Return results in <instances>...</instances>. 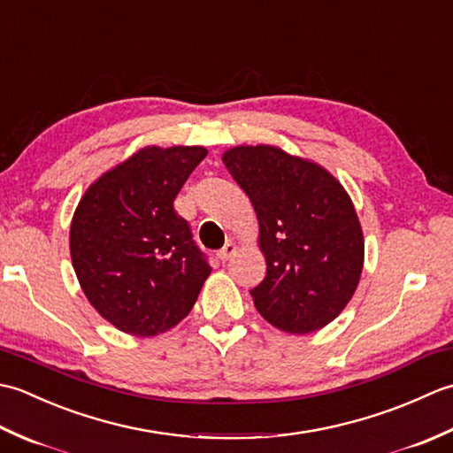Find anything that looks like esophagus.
Returning a JSON list of instances; mask_svg holds the SVG:
<instances>
[{
    "mask_svg": "<svg viewBox=\"0 0 453 453\" xmlns=\"http://www.w3.org/2000/svg\"><path fill=\"white\" fill-rule=\"evenodd\" d=\"M234 253H235V245L234 243H226L224 247L219 249L218 251V258L221 263H226V261H229V258L234 257Z\"/></svg>",
    "mask_w": 453,
    "mask_h": 453,
    "instance_id": "esophagus-1",
    "label": "esophagus"
}]
</instances>
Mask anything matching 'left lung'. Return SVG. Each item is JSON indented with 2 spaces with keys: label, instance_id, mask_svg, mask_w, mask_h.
I'll use <instances>...</instances> for the list:
<instances>
[{
  "label": "left lung",
  "instance_id": "obj_1",
  "mask_svg": "<svg viewBox=\"0 0 453 453\" xmlns=\"http://www.w3.org/2000/svg\"><path fill=\"white\" fill-rule=\"evenodd\" d=\"M224 163L253 202L266 257L251 290L276 329L307 334L339 315L358 286L362 227L350 196L329 171L274 146H239Z\"/></svg>",
  "mask_w": 453,
  "mask_h": 453
}]
</instances>
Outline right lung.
I'll return each instance as SVG.
<instances>
[{"label":"right lung","mask_w":453,"mask_h":453,"mask_svg":"<svg viewBox=\"0 0 453 453\" xmlns=\"http://www.w3.org/2000/svg\"><path fill=\"white\" fill-rule=\"evenodd\" d=\"M206 156L200 146L143 148L80 200L70 229L73 271L95 310L124 333L153 336L175 326L211 273L173 206Z\"/></svg>","instance_id":"right-lung-1"}]
</instances>
